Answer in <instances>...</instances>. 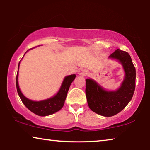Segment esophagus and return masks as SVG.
<instances>
[{"instance_id": "esophagus-1", "label": "esophagus", "mask_w": 150, "mask_h": 150, "mask_svg": "<svg viewBox=\"0 0 150 150\" xmlns=\"http://www.w3.org/2000/svg\"><path fill=\"white\" fill-rule=\"evenodd\" d=\"M78 73L80 75H82V76H85L87 75V71L85 69H83V68H81V69H80L78 71Z\"/></svg>"}]
</instances>
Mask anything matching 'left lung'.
Wrapping results in <instances>:
<instances>
[{"mask_svg":"<svg viewBox=\"0 0 150 150\" xmlns=\"http://www.w3.org/2000/svg\"><path fill=\"white\" fill-rule=\"evenodd\" d=\"M109 57L120 62L125 77L120 88L106 91L92 79H86L85 93L91 110L104 116H112L126 107L132 98L136 86V69L128 52L116 50Z\"/></svg>","mask_w":150,"mask_h":150,"instance_id":"obj_1","label":"left lung"}]
</instances>
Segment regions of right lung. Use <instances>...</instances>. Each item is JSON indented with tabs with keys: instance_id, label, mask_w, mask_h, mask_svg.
Returning a JSON list of instances; mask_svg holds the SVG:
<instances>
[{
	"instance_id": "add662e5",
	"label": "right lung",
	"mask_w": 150,
	"mask_h": 150,
	"mask_svg": "<svg viewBox=\"0 0 150 150\" xmlns=\"http://www.w3.org/2000/svg\"><path fill=\"white\" fill-rule=\"evenodd\" d=\"M20 62L18 64V68ZM18 71L17 72L16 79V88L22 102L33 113L42 116L52 115V114L62 109L64 105L66 96H67L70 85L76 77L75 75H71L65 77L64 80H63L62 87H61L59 92L56 94V95H55L54 97L49 98V99L36 102V101L29 100L28 98L25 97L22 95L20 90L18 83Z\"/></svg>"
}]
</instances>
